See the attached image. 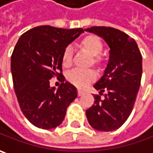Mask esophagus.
Wrapping results in <instances>:
<instances>
[{"label": "esophagus", "instance_id": "obj_1", "mask_svg": "<svg viewBox=\"0 0 153 153\" xmlns=\"http://www.w3.org/2000/svg\"><path fill=\"white\" fill-rule=\"evenodd\" d=\"M84 94H85V92H84L83 91H81V90L78 89V95H79V97L82 96V95H84Z\"/></svg>", "mask_w": 153, "mask_h": 153}]
</instances>
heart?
I'll use <instances>...</instances> for the list:
<instances>
[{"instance_id":"heart-1","label":"heart","mask_w":153,"mask_h":153,"mask_svg":"<svg viewBox=\"0 0 153 153\" xmlns=\"http://www.w3.org/2000/svg\"><path fill=\"white\" fill-rule=\"evenodd\" d=\"M79 45L91 55L90 63L97 68H101L103 66V59L101 56V53L103 50V45L99 37L94 35L86 36L79 41ZM72 60L73 50L70 46H68L64 49L62 56V62L64 68H69L72 65ZM67 78L70 83L82 88L95 79L96 74L92 69H74L68 74Z\"/></svg>"}]
</instances>
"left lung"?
<instances>
[{"mask_svg":"<svg viewBox=\"0 0 153 153\" xmlns=\"http://www.w3.org/2000/svg\"><path fill=\"white\" fill-rule=\"evenodd\" d=\"M94 33L110 47V60L103 75L93 86L99 91L93 105L85 111L89 124L97 130L119 128L130 116L140 85L142 56L134 38L122 30L106 26L85 29Z\"/></svg>","mask_w":153,"mask_h":153,"instance_id":"1","label":"left lung"}]
</instances>
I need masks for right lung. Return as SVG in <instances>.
I'll return each instance as SVG.
<instances>
[{
  "mask_svg": "<svg viewBox=\"0 0 153 153\" xmlns=\"http://www.w3.org/2000/svg\"><path fill=\"white\" fill-rule=\"evenodd\" d=\"M84 30L50 25L34 27L19 37L11 57V71L20 110L39 128L50 129L65 118L67 108L77 97L74 85L65 81L62 56L64 49ZM62 82L56 90L49 79Z\"/></svg>",
  "mask_w": 153,
  "mask_h": 153,
  "instance_id": "add662e5",
  "label": "right lung"
}]
</instances>
